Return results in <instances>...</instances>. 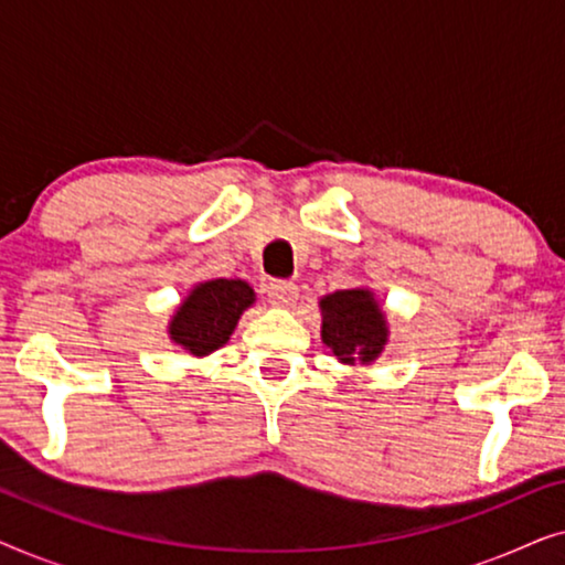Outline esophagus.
Instances as JSON below:
<instances>
[{
  "instance_id": "34e87169",
  "label": "esophagus",
  "mask_w": 565,
  "mask_h": 565,
  "mask_svg": "<svg viewBox=\"0 0 565 565\" xmlns=\"http://www.w3.org/2000/svg\"><path fill=\"white\" fill-rule=\"evenodd\" d=\"M267 300L277 308H290L298 300V285L288 280H275L267 285Z\"/></svg>"
}]
</instances>
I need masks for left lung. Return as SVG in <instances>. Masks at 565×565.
<instances>
[{
  "label": "left lung",
  "mask_w": 565,
  "mask_h": 565,
  "mask_svg": "<svg viewBox=\"0 0 565 565\" xmlns=\"http://www.w3.org/2000/svg\"><path fill=\"white\" fill-rule=\"evenodd\" d=\"M321 342L342 365H373L388 344L385 311L370 288L329 292L319 300Z\"/></svg>",
  "instance_id": "obj_1"
}]
</instances>
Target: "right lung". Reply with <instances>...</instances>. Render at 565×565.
<instances>
[{
  "label": "right lung",
  "mask_w": 565,
  "mask_h": 565,
  "mask_svg": "<svg viewBox=\"0 0 565 565\" xmlns=\"http://www.w3.org/2000/svg\"><path fill=\"white\" fill-rule=\"evenodd\" d=\"M254 288L242 277H215L192 285L169 319L167 334L192 358H207L234 334L238 319L254 306Z\"/></svg>",
  "instance_id": "obj_1"
}]
</instances>
